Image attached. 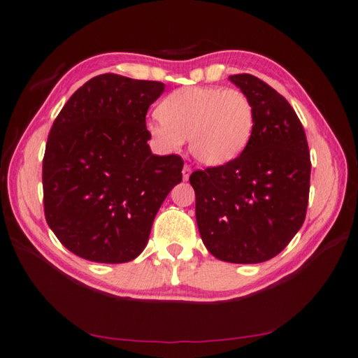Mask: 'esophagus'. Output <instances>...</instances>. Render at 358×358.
<instances>
[{"label":"esophagus","instance_id":"obj_1","mask_svg":"<svg viewBox=\"0 0 358 358\" xmlns=\"http://www.w3.org/2000/svg\"><path fill=\"white\" fill-rule=\"evenodd\" d=\"M189 174H192V166L185 164L184 169H182V179L188 180V179H189Z\"/></svg>","mask_w":358,"mask_h":358}]
</instances>
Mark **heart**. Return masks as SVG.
I'll return each instance as SVG.
<instances>
[{"mask_svg":"<svg viewBox=\"0 0 358 358\" xmlns=\"http://www.w3.org/2000/svg\"><path fill=\"white\" fill-rule=\"evenodd\" d=\"M159 121L147 124L148 136L166 153L179 152L188 139L189 153L206 166L234 161L250 144L256 113L239 89L184 87L157 107Z\"/></svg>","mask_w":358,"mask_h":358,"instance_id":"heart-1","label":"heart"}]
</instances>
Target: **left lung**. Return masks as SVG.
<instances>
[{
  "label": "left lung",
  "mask_w": 358,
  "mask_h": 358,
  "mask_svg": "<svg viewBox=\"0 0 358 358\" xmlns=\"http://www.w3.org/2000/svg\"><path fill=\"white\" fill-rule=\"evenodd\" d=\"M256 113L250 144L234 161L193 171L196 220L214 257L260 264L277 256L303 225L311 159L289 102L262 79L233 75Z\"/></svg>",
  "instance_id": "1"
}]
</instances>
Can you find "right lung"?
<instances>
[{"label": "right lung", "instance_id": "1", "mask_svg": "<svg viewBox=\"0 0 358 358\" xmlns=\"http://www.w3.org/2000/svg\"><path fill=\"white\" fill-rule=\"evenodd\" d=\"M164 89L104 73L79 87L55 119L43 159L44 214L76 256L99 264L136 259L182 180V157L156 156L147 144V110Z\"/></svg>", "mask_w": 358, "mask_h": 358}]
</instances>
